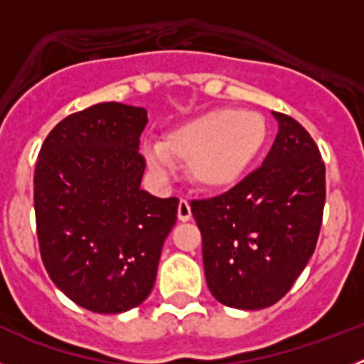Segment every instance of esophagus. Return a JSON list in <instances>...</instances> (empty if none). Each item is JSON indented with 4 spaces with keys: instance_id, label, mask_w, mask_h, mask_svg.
Returning <instances> with one entry per match:
<instances>
[{
    "instance_id": "1",
    "label": "esophagus",
    "mask_w": 364,
    "mask_h": 364,
    "mask_svg": "<svg viewBox=\"0 0 364 364\" xmlns=\"http://www.w3.org/2000/svg\"><path fill=\"white\" fill-rule=\"evenodd\" d=\"M191 218V208H189V202L186 198L178 202V220L188 222Z\"/></svg>"
}]
</instances>
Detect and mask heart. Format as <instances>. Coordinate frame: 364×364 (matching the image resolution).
Listing matches in <instances>:
<instances>
[{
    "label": "heart",
    "instance_id": "b5f03b06",
    "mask_svg": "<svg viewBox=\"0 0 364 364\" xmlns=\"http://www.w3.org/2000/svg\"><path fill=\"white\" fill-rule=\"evenodd\" d=\"M268 138V122L255 111L222 107L182 122L147 151L153 169L166 173L171 160L189 162L193 182L205 189H226L250 169Z\"/></svg>",
    "mask_w": 364,
    "mask_h": 364
}]
</instances>
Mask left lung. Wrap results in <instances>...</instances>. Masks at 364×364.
<instances>
[{
  "label": "left lung",
  "instance_id": "obj_1",
  "mask_svg": "<svg viewBox=\"0 0 364 364\" xmlns=\"http://www.w3.org/2000/svg\"><path fill=\"white\" fill-rule=\"evenodd\" d=\"M273 117L279 133L262 166L218 197L191 200L208 288L239 310L272 306L290 291L323 224L326 169L319 147L295 118Z\"/></svg>",
  "mask_w": 364,
  "mask_h": 364
}]
</instances>
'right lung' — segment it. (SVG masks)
<instances>
[{
	"instance_id": "add662e5",
	"label": "right lung",
	"mask_w": 364,
	"mask_h": 364,
	"mask_svg": "<svg viewBox=\"0 0 364 364\" xmlns=\"http://www.w3.org/2000/svg\"><path fill=\"white\" fill-rule=\"evenodd\" d=\"M142 107L104 102L47 134L34 169L43 266L54 284L95 314H122L151 294L178 198L140 189Z\"/></svg>"
}]
</instances>
